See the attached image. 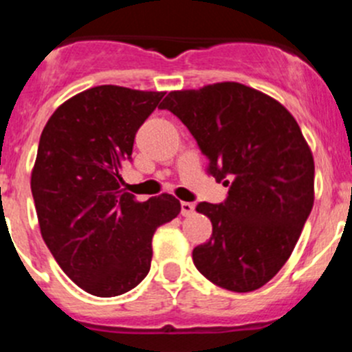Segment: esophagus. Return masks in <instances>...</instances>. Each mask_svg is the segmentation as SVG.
Returning a JSON list of instances; mask_svg holds the SVG:
<instances>
[{
    "mask_svg": "<svg viewBox=\"0 0 352 352\" xmlns=\"http://www.w3.org/2000/svg\"><path fill=\"white\" fill-rule=\"evenodd\" d=\"M180 213L184 217H189L195 213V203H189V201H182L180 203Z\"/></svg>",
    "mask_w": 352,
    "mask_h": 352,
    "instance_id": "1",
    "label": "esophagus"
}]
</instances>
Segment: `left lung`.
Wrapping results in <instances>:
<instances>
[{"mask_svg": "<svg viewBox=\"0 0 352 352\" xmlns=\"http://www.w3.org/2000/svg\"><path fill=\"white\" fill-rule=\"evenodd\" d=\"M175 114L229 187L222 203L201 201L212 238L192 250L196 269L217 287L254 292L272 280L298 241L314 203V160L295 118L280 102L241 83L170 91Z\"/></svg>", "mask_w": 352, "mask_h": 352, "instance_id": "obj_1", "label": "left lung"}]
</instances>
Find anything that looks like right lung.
I'll use <instances>...</instances> for the list:
<instances>
[{
    "instance_id": "add662e5",
    "label": "right lung",
    "mask_w": 352,
    "mask_h": 352,
    "mask_svg": "<svg viewBox=\"0 0 352 352\" xmlns=\"http://www.w3.org/2000/svg\"><path fill=\"white\" fill-rule=\"evenodd\" d=\"M163 95L102 85L64 102L43 128L31 175L41 236L62 271L97 297L146 278L154 231L180 213L172 195L137 201L121 189L137 130Z\"/></svg>"
}]
</instances>
